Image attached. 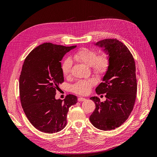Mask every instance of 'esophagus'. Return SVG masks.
Returning a JSON list of instances; mask_svg holds the SVG:
<instances>
[{"instance_id":"esophagus-1","label":"esophagus","mask_w":157,"mask_h":157,"mask_svg":"<svg viewBox=\"0 0 157 157\" xmlns=\"http://www.w3.org/2000/svg\"><path fill=\"white\" fill-rule=\"evenodd\" d=\"M86 99H85V98H78V101H85L86 100Z\"/></svg>"}]
</instances>
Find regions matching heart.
I'll use <instances>...</instances> for the list:
<instances>
[{"mask_svg":"<svg viewBox=\"0 0 157 157\" xmlns=\"http://www.w3.org/2000/svg\"><path fill=\"white\" fill-rule=\"evenodd\" d=\"M74 59L80 61L88 67H91L92 73L98 77L105 75L109 67L110 59L107 54H101L98 56L97 52L90 48H82L73 55ZM73 61L70 58H65L61 63V71L65 77H69L71 72ZM95 84V80L89 79L86 80H78L72 87L73 91L80 95L87 94L92 86Z\"/></svg>","mask_w":157,"mask_h":157,"instance_id":"1","label":"heart"}]
</instances>
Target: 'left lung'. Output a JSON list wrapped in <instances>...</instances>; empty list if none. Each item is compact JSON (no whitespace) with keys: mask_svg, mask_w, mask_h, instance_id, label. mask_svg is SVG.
I'll return each mask as SVG.
<instances>
[{"mask_svg":"<svg viewBox=\"0 0 157 157\" xmlns=\"http://www.w3.org/2000/svg\"><path fill=\"white\" fill-rule=\"evenodd\" d=\"M95 45L104 48L110 65L96 88L98 94H105L106 100L101 102L98 97L90 99L96 109L90 117L94 126L101 130L119 127L130 116L136 98L137 80L135 61L127 47L117 39H105Z\"/></svg>","mask_w":157,"mask_h":157,"instance_id":"left-lung-1","label":"left lung"}]
</instances>
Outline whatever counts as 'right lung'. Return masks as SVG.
<instances>
[{
	"instance_id": "add662e5",
	"label": "right lung",
	"mask_w": 157,
	"mask_h": 157,
	"mask_svg": "<svg viewBox=\"0 0 157 157\" xmlns=\"http://www.w3.org/2000/svg\"><path fill=\"white\" fill-rule=\"evenodd\" d=\"M76 46L46 42L33 49L23 63L19 82L21 106L31 124L40 132L53 134L63 130L69 108L77 102L72 94L63 100L55 98L64 81L61 61Z\"/></svg>"
}]
</instances>
